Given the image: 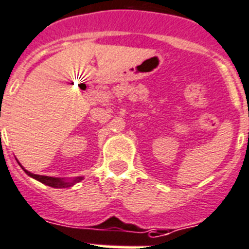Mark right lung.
Segmentation results:
<instances>
[{"mask_svg":"<svg viewBox=\"0 0 249 249\" xmlns=\"http://www.w3.org/2000/svg\"><path fill=\"white\" fill-rule=\"evenodd\" d=\"M20 163V162H18ZM21 166V163H20ZM22 167V166H21ZM23 169V167H22ZM23 171L27 174L29 176H31L33 179L37 180V181L42 182V184H45L48 186H52V188H56V189H65V188H71L73 185H75L76 182L82 181L83 178L82 176H78V178H74V179H61V178H53V176H44V175H36V174L30 173L27 170L23 169Z\"/></svg>","mask_w":249,"mask_h":249,"instance_id":"1","label":"right lung"}]
</instances>
